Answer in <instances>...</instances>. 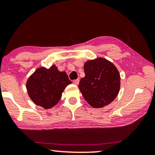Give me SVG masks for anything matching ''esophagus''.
Masks as SVG:
<instances>
[{
  "label": "esophagus",
  "mask_w": 155,
  "mask_h": 155,
  "mask_svg": "<svg viewBox=\"0 0 155 155\" xmlns=\"http://www.w3.org/2000/svg\"><path fill=\"white\" fill-rule=\"evenodd\" d=\"M79 79H76V80H73V83L75 84H76V85H78V84H79Z\"/></svg>",
  "instance_id": "1"
}]
</instances>
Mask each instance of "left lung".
Masks as SVG:
<instances>
[{"label":"left lung","mask_w":155,"mask_h":155,"mask_svg":"<svg viewBox=\"0 0 155 155\" xmlns=\"http://www.w3.org/2000/svg\"><path fill=\"white\" fill-rule=\"evenodd\" d=\"M85 77L80 80L82 96L94 108H102L112 102L120 89V74L113 63L98 58L84 63Z\"/></svg>","instance_id":"8db88e82"}]
</instances>
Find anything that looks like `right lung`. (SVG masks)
Masks as SVG:
<instances>
[{
    "mask_svg": "<svg viewBox=\"0 0 155 155\" xmlns=\"http://www.w3.org/2000/svg\"><path fill=\"white\" fill-rule=\"evenodd\" d=\"M71 83L65 72L52 65L49 69H37L27 80V90L36 104L48 109L58 102L64 89Z\"/></svg>",
    "mask_w": 155,
    "mask_h": 155,
    "instance_id": "obj_1",
    "label": "right lung"
}]
</instances>
